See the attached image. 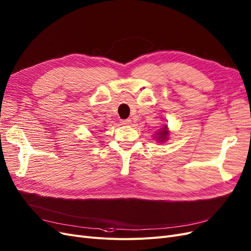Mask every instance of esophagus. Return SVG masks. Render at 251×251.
<instances>
[{
  "label": "esophagus",
  "mask_w": 251,
  "mask_h": 251,
  "mask_svg": "<svg viewBox=\"0 0 251 251\" xmlns=\"http://www.w3.org/2000/svg\"><path fill=\"white\" fill-rule=\"evenodd\" d=\"M131 124H132V120L129 119V118L125 119V120H123V122H122V125H124V126H129Z\"/></svg>",
  "instance_id": "esophagus-1"
}]
</instances>
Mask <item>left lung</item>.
Returning <instances> with one entry per match:
<instances>
[{"mask_svg": "<svg viewBox=\"0 0 251 251\" xmlns=\"http://www.w3.org/2000/svg\"><path fill=\"white\" fill-rule=\"evenodd\" d=\"M168 136H169L168 126H164L162 128H159V131L155 134L154 138L157 140V142H165L168 140Z\"/></svg>", "mask_w": 251, "mask_h": 251, "instance_id": "left-lung-1", "label": "left lung"}]
</instances>
